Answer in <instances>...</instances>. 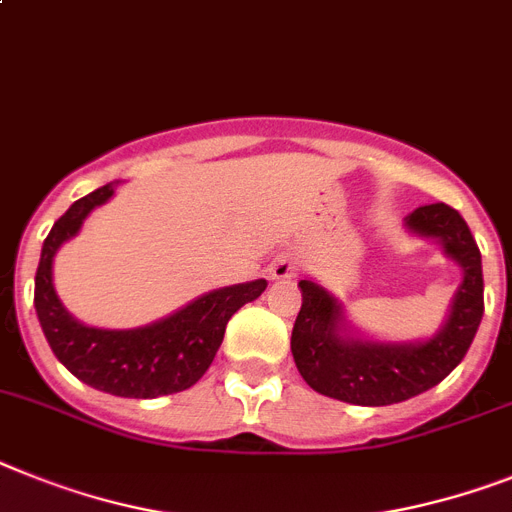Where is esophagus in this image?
Listing matches in <instances>:
<instances>
[{
  "instance_id": "esophagus-1",
  "label": "esophagus",
  "mask_w": 512,
  "mask_h": 512,
  "mask_svg": "<svg viewBox=\"0 0 512 512\" xmlns=\"http://www.w3.org/2000/svg\"><path fill=\"white\" fill-rule=\"evenodd\" d=\"M296 270H299V265H296V260L291 255H278L273 263H270L268 273L273 281H289V278L296 276Z\"/></svg>"
}]
</instances>
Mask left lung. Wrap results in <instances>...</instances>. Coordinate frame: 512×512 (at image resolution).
Masks as SVG:
<instances>
[{
    "label": "left lung",
    "mask_w": 512,
    "mask_h": 512,
    "mask_svg": "<svg viewBox=\"0 0 512 512\" xmlns=\"http://www.w3.org/2000/svg\"><path fill=\"white\" fill-rule=\"evenodd\" d=\"M409 229L440 239L463 268L445 328L427 343H369L343 336L341 304L312 281H299L302 309L291 330L296 369L317 393L356 403L390 406L409 401L453 372L466 356L484 315L482 252L455 208L432 203L406 216Z\"/></svg>",
    "instance_id": "1"
}]
</instances>
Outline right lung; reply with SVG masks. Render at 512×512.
Here are the masks:
<instances>
[{
  "label": "right lung",
  "mask_w": 512,
  "mask_h": 512,
  "mask_svg": "<svg viewBox=\"0 0 512 512\" xmlns=\"http://www.w3.org/2000/svg\"><path fill=\"white\" fill-rule=\"evenodd\" d=\"M114 195V184L80 197L51 226L36 270V315L51 351L77 380L122 398H158L192 388L213 364L236 309L263 294L268 281L239 283L200 296L171 317L135 330L88 328L62 307L51 263L62 242L75 236L85 216Z\"/></svg>",
  "instance_id": "1"
}]
</instances>
